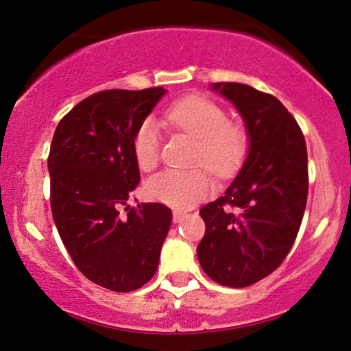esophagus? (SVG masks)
Masks as SVG:
<instances>
[{"instance_id":"obj_1","label":"esophagus","mask_w":351,"mask_h":351,"mask_svg":"<svg viewBox=\"0 0 351 351\" xmlns=\"http://www.w3.org/2000/svg\"><path fill=\"white\" fill-rule=\"evenodd\" d=\"M184 212H180V210H175V212H173V221L175 223H180L181 219H183V217H184Z\"/></svg>"}]
</instances>
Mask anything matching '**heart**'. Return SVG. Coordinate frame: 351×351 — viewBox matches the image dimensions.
<instances>
[{
    "mask_svg": "<svg viewBox=\"0 0 351 351\" xmlns=\"http://www.w3.org/2000/svg\"><path fill=\"white\" fill-rule=\"evenodd\" d=\"M165 121L197 139L194 163L204 165L217 176L236 171L247 154V134L239 125L228 121V115L213 101L199 96L184 97L165 110ZM162 134L156 121L144 120L133 138V152L138 167L152 170L160 158ZM212 193V181L200 168L163 170L146 183V194L152 200L170 207L184 208Z\"/></svg>",
    "mask_w": 351,
    "mask_h": 351,
    "instance_id": "obj_1",
    "label": "heart"
}]
</instances>
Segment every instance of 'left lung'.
Returning a JSON list of instances; mask_svg holds the SVG:
<instances>
[{
  "mask_svg": "<svg viewBox=\"0 0 351 351\" xmlns=\"http://www.w3.org/2000/svg\"><path fill=\"white\" fill-rule=\"evenodd\" d=\"M232 101L250 136L247 160L221 197L204 205L197 245L205 274L226 287L269 276L291 252L308 197L305 138L282 102L242 83H215Z\"/></svg>",
  "mask_w": 351,
  "mask_h": 351,
  "instance_id": "obj_1",
  "label": "left lung"
}]
</instances>
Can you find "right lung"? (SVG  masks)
Masks as SVG:
<instances>
[{"mask_svg": "<svg viewBox=\"0 0 351 351\" xmlns=\"http://www.w3.org/2000/svg\"><path fill=\"white\" fill-rule=\"evenodd\" d=\"M163 95L162 86L95 93L62 117L51 143L60 239L83 276L114 292L136 291L156 274L170 230L167 205H127L139 184L134 133Z\"/></svg>", "mask_w": 351, "mask_h": 351, "instance_id": "add662e5", "label": "right lung"}]
</instances>
